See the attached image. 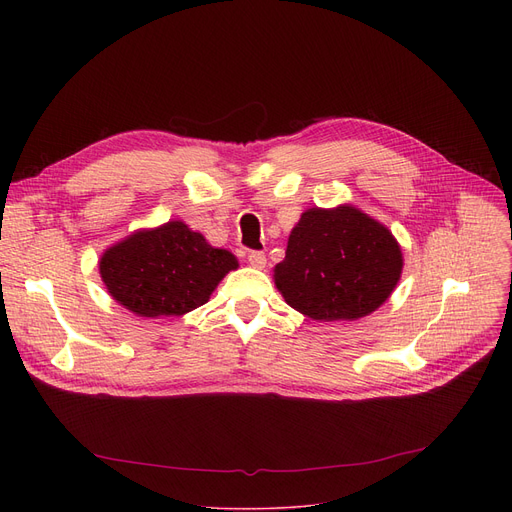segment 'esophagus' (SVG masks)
Segmentation results:
<instances>
[{
    "label": "esophagus",
    "instance_id": "esophagus-1",
    "mask_svg": "<svg viewBox=\"0 0 512 512\" xmlns=\"http://www.w3.org/2000/svg\"><path fill=\"white\" fill-rule=\"evenodd\" d=\"M249 263L253 267H257V270H263L265 263H267V257L261 251H253V253H249Z\"/></svg>",
    "mask_w": 512,
    "mask_h": 512
}]
</instances>
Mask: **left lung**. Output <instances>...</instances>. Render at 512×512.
Segmentation results:
<instances>
[{
	"mask_svg": "<svg viewBox=\"0 0 512 512\" xmlns=\"http://www.w3.org/2000/svg\"><path fill=\"white\" fill-rule=\"evenodd\" d=\"M394 234L359 207H311L301 213L274 267L284 301L317 321H355L380 309L402 274Z\"/></svg>",
	"mask_w": 512,
	"mask_h": 512,
	"instance_id": "obj_1",
	"label": "left lung"
}]
</instances>
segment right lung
I'll list each match as a JSON object with an SVG mask.
<instances>
[{
	"label": "right lung",
	"instance_id": "1",
	"mask_svg": "<svg viewBox=\"0 0 512 512\" xmlns=\"http://www.w3.org/2000/svg\"><path fill=\"white\" fill-rule=\"evenodd\" d=\"M238 259L182 220L139 228L99 257L110 297L139 317H180L205 305Z\"/></svg>",
	"mask_w": 512,
	"mask_h": 512
}]
</instances>
